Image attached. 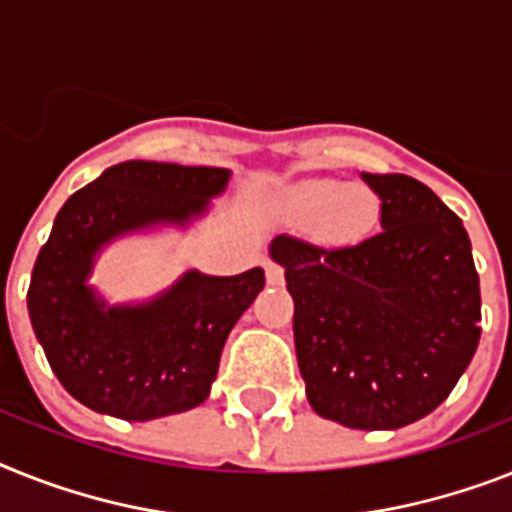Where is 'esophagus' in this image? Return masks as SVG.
Listing matches in <instances>:
<instances>
[{
  "mask_svg": "<svg viewBox=\"0 0 512 512\" xmlns=\"http://www.w3.org/2000/svg\"><path fill=\"white\" fill-rule=\"evenodd\" d=\"M264 272L269 285H282L285 282V269L280 264H274V261H264Z\"/></svg>",
  "mask_w": 512,
  "mask_h": 512,
  "instance_id": "1",
  "label": "esophagus"
}]
</instances>
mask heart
Here are the masks:
<instances>
[{
  "label": "heart",
  "instance_id": "obj_1",
  "mask_svg": "<svg viewBox=\"0 0 512 512\" xmlns=\"http://www.w3.org/2000/svg\"><path fill=\"white\" fill-rule=\"evenodd\" d=\"M287 209L301 222H314L324 238L335 243L361 238L374 225L377 196L363 185H342L337 180H308L287 196Z\"/></svg>",
  "mask_w": 512,
  "mask_h": 512
}]
</instances>
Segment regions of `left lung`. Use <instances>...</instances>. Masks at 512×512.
<instances>
[{
    "label": "left lung",
    "mask_w": 512,
    "mask_h": 512,
    "mask_svg": "<svg viewBox=\"0 0 512 512\" xmlns=\"http://www.w3.org/2000/svg\"><path fill=\"white\" fill-rule=\"evenodd\" d=\"M382 230L324 248L277 235L306 398L350 429H400L432 413L468 369L481 337L471 240L455 211L408 175L363 172Z\"/></svg>",
    "instance_id": "8db88e82"
}]
</instances>
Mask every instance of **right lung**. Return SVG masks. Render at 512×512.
Returning a JSON list of instances; mask_svg holds the SVG:
<instances>
[{
	"mask_svg": "<svg viewBox=\"0 0 512 512\" xmlns=\"http://www.w3.org/2000/svg\"><path fill=\"white\" fill-rule=\"evenodd\" d=\"M227 180L222 167L133 159L101 172L59 209L33 264L28 314L62 387L91 411L151 421L209 398L230 329L264 290V269L235 277L190 269L138 306H107L88 274L109 240L188 225Z\"/></svg>",
	"mask_w": 512,
	"mask_h": 512,
	"instance_id": "1",
	"label": "right lung"
}]
</instances>
